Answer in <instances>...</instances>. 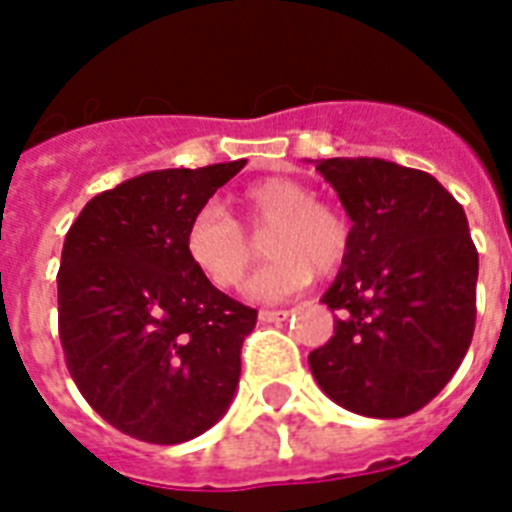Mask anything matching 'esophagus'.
Segmentation results:
<instances>
[{
    "label": "esophagus",
    "mask_w": 512,
    "mask_h": 512,
    "mask_svg": "<svg viewBox=\"0 0 512 512\" xmlns=\"http://www.w3.org/2000/svg\"><path fill=\"white\" fill-rule=\"evenodd\" d=\"M287 317H290V311H284V308H279V311L263 308V311H260V322H268V325H273V322H284Z\"/></svg>",
    "instance_id": "obj_1"
}]
</instances>
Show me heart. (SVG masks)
Listing matches in <instances>:
<instances>
[{"label": "heart", "mask_w": 512, "mask_h": 512, "mask_svg": "<svg viewBox=\"0 0 512 512\" xmlns=\"http://www.w3.org/2000/svg\"><path fill=\"white\" fill-rule=\"evenodd\" d=\"M249 230L263 233L271 263L247 284L255 300H284L300 292L314 271H338L349 252V222L333 204L319 201L303 182L290 177H265L239 195ZM185 252L206 282L217 290H233L244 282L255 260V247L239 222L220 204L198 206L187 222Z\"/></svg>", "instance_id": "obj_1"}]
</instances>
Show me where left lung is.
Masks as SVG:
<instances>
[{
  "instance_id": "left-lung-1",
  "label": "left lung",
  "mask_w": 512,
  "mask_h": 512,
  "mask_svg": "<svg viewBox=\"0 0 512 512\" xmlns=\"http://www.w3.org/2000/svg\"><path fill=\"white\" fill-rule=\"evenodd\" d=\"M317 171L349 214V252L322 295L335 335L308 354L333 403L400 419L438 395L470 349L478 252L438 179L381 158H327Z\"/></svg>"
}]
</instances>
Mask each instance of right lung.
Here are the masks:
<instances>
[{
    "mask_svg": "<svg viewBox=\"0 0 512 512\" xmlns=\"http://www.w3.org/2000/svg\"><path fill=\"white\" fill-rule=\"evenodd\" d=\"M247 161L147 171L91 198L64 239L58 335L93 411L131 438L174 446L236 395L257 311L206 282L185 252L198 206Z\"/></svg>",
    "mask_w": 512,
    "mask_h": 512,
    "instance_id": "add662e5",
    "label": "right lung"
}]
</instances>
